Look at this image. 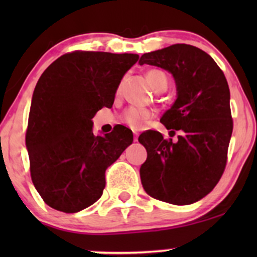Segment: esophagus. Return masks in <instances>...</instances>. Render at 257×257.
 Segmentation results:
<instances>
[{
    "instance_id": "esophagus-1",
    "label": "esophagus",
    "mask_w": 257,
    "mask_h": 257,
    "mask_svg": "<svg viewBox=\"0 0 257 257\" xmlns=\"http://www.w3.org/2000/svg\"><path fill=\"white\" fill-rule=\"evenodd\" d=\"M133 135H134V141H138V138H139V134L137 132L133 133Z\"/></svg>"
}]
</instances>
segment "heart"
I'll return each instance as SVG.
<instances>
[{"instance_id":"heart-1","label":"heart","mask_w":257,"mask_h":257,"mask_svg":"<svg viewBox=\"0 0 257 257\" xmlns=\"http://www.w3.org/2000/svg\"><path fill=\"white\" fill-rule=\"evenodd\" d=\"M146 78L149 81L150 85L155 91L166 90L168 87V78L167 75L161 70H150L146 73ZM152 113L146 108H139V107H128L123 112L122 120L128 124L133 129H140L143 128L144 124L150 119Z\"/></svg>"}]
</instances>
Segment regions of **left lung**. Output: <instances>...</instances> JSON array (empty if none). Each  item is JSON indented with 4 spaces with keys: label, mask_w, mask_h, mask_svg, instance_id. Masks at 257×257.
Returning <instances> with one entry per match:
<instances>
[{
    "label": "left lung",
    "mask_w": 257,
    "mask_h": 257,
    "mask_svg": "<svg viewBox=\"0 0 257 257\" xmlns=\"http://www.w3.org/2000/svg\"><path fill=\"white\" fill-rule=\"evenodd\" d=\"M139 64L173 75L178 98L161 122L170 133L181 132L176 143L156 131L139 137L147 151L141 184L162 202L192 204L211 192L225 172L233 131L227 79L210 55L190 44L146 53Z\"/></svg>",
    "instance_id": "8db88e82"
}]
</instances>
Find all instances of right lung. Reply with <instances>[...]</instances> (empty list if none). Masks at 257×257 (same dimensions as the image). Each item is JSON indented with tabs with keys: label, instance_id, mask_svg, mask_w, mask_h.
<instances>
[{
	"label": "right lung",
	"instance_id": "add662e5",
	"mask_svg": "<svg viewBox=\"0 0 257 257\" xmlns=\"http://www.w3.org/2000/svg\"><path fill=\"white\" fill-rule=\"evenodd\" d=\"M138 54L75 51L61 55L42 73L32 95L26 147L35 188L47 205L77 213L101 197L105 172L133 143L118 125L93 134L91 118L112 106L124 73Z\"/></svg>",
	"mask_w": 257,
	"mask_h": 257
}]
</instances>
